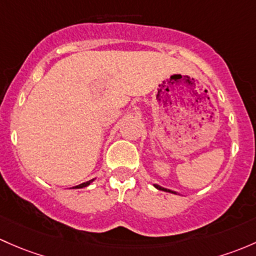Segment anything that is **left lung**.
<instances>
[{"mask_svg":"<svg viewBox=\"0 0 256 256\" xmlns=\"http://www.w3.org/2000/svg\"><path fill=\"white\" fill-rule=\"evenodd\" d=\"M154 188H157L158 190H162V192H172V194H176V192H172V190H169V189H166V188H162V186H160V185H157V184H154Z\"/></svg>","mask_w":256,"mask_h":256,"instance_id":"obj_1","label":"left lung"}]
</instances>
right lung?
Instances as JSON below:
<instances>
[{
    "instance_id": "obj_1",
    "label": "right lung",
    "mask_w": 256,
    "mask_h": 256,
    "mask_svg": "<svg viewBox=\"0 0 256 256\" xmlns=\"http://www.w3.org/2000/svg\"><path fill=\"white\" fill-rule=\"evenodd\" d=\"M94 179H92V180H90V182H82V184H80V185H77V186H74L72 188V189H82V188H86V186H88V185L90 184V182H93Z\"/></svg>"
}]
</instances>
